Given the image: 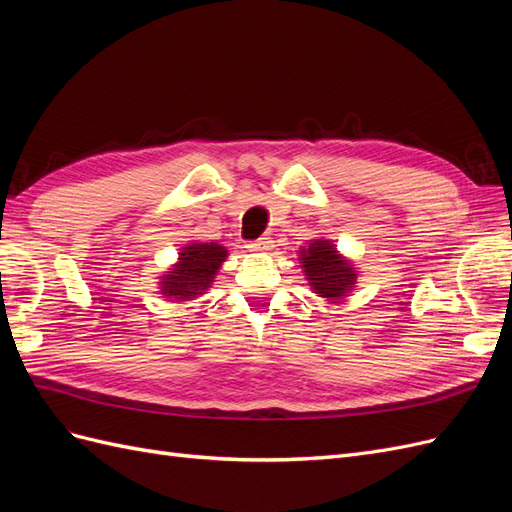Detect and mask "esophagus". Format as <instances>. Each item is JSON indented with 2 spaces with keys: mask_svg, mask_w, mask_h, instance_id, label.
Listing matches in <instances>:
<instances>
[{
  "mask_svg": "<svg viewBox=\"0 0 512 512\" xmlns=\"http://www.w3.org/2000/svg\"><path fill=\"white\" fill-rule=\"evenodd\" d=\"M245 247H247V250H250V252H254V254H265V252H269L271 247H273V241H271L269 237H260V239H256V241H250Z\"/></svg>",
  "mask_w": 512,
  "mask_h": 512,
  "instance_id": "obj_1",
  "label": "esophagus"
}]
</instances>
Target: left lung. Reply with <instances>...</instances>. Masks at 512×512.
<instances>
[{
    "instance_id": "1",
    "label": "left lung",
    "mask_w": 512,
    "mask_h": 512,
    "mask_svg": "<svg viewBox=\"0 0 512 512\" xmlns=\"http://www.w3.org/2000/svg\"><path fill=\"white\" fill-rule=\"evenodd\" d=\"M301 269L305 280L318 297L327 301H339L348 297L356 286V267L346 256L337 252L331 239H314L299 250Z\"/></svg>"
}]
</instances>
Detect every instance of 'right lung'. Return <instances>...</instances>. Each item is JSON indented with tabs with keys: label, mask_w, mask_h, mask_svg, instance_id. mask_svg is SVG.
I'll list each match as a JSON object with an SVG mask.
<instances>
[{
	"label": "right lung",
	"mask_w": 512,
	"mask_h": 512,
	"mask_svg": "<svg viewBox=\"0 0 512 512\" xmlns=\"http://www.w3.org/2000/svg\"><path fill=\"white\" fill-rule=\"evenodd\" d=\"M226 258L228 250L220 243L192 241L183 245L175 265L160 275V294L177 303L203 297L215 282V275Z\"/></svg>",
	"instance_id": "1"
}]
</instances>
